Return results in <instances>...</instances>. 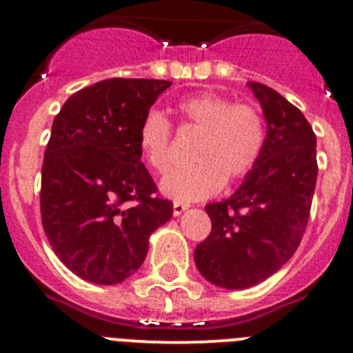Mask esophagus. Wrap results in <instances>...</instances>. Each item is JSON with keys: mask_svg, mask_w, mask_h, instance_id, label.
<instances>
[{"mask_svg": "<svg viewBox=\"0 0 353 353\" xmlns=\"http://www.w3.org/2000/svg\"><path fill=\"white\" fill-rule=\"evenodd\" d=\"M188 208H190V206H188V205H184V203H179V201H176V203H174V206H172V210H174V216H179V215H183V213L186 212Z\"/></svg>", "mask_w": 353, "mask_h": 353, "instance_id": "1", "label": "esophagus"}]
</instances>
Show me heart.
<instances>
[{"label":"heart","instance_id":"b5f03b06","mask_svg":"<svg viewBox=\"0 0 353 353\" xmlns=\"http://www.w3.org/2000/svg\"><path fill=\"white\" fill-rule=\"evenodd\" d=\"M184 126L199 131L193 165L172 169L160 191L179 203L219 193L222 184L244 177L258 162L266 140L265 119L251 104H232L215 92H199L177 102ZM172 128L160 110H148L138 128V148L148 165L163 172L170 162Z\"/></svg>","mask_w":353,"mask_h":353}]
</instances>
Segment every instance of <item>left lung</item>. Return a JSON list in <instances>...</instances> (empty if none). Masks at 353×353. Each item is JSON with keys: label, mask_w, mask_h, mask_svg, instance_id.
I'll return each instance as SVG.
<instances>
[{"label": "left lung", "mask_w": 353, "mask_h": 353, "mask_svg": "<svg viewBox=\"0 0 353 353\" xmlns=\"http://www.w3.org/2000/svg\"><path fill=\"white\" fill-rule=\"evenodd\" d=\"M266 121L265 148L230 198L205 206L212 234L194 249L198 272L229 290L258 285L301 244L314 196L316 134L279 92L248 81Z\"/></svg>", "instance_id": "obj_1"}]
</instances>
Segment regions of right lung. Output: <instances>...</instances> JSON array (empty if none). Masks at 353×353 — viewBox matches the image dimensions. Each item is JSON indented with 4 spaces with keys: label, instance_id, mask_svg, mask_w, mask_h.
Here are the masks:
<instances>
[{
    "label": "right lung",
    "instance_id": "right-lung-1",
    "mask_svg": "<svg viewBox=\"0 0 353 353\" xmlns=\"http://www.w3.org/2000/svg\"><path fill=\"white\" fill-rule=\"evenodd\" d=\"M170 85L97 81L71 95L52 121L42 163V225L63 265L87 282H124L143 265L152 234L172 216V203L154 196L138 148L141 119Z\"/></svg>",
    "mask_w": 353,
    "mask_h": 353
}]
</instances>
